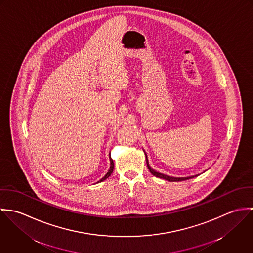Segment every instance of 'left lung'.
Returning <instances> with one entry per match:
<instances>
[{"mask_svg":"<svg viewBox=\"0 0 253 253\" xmlns=\"http://www.w3.org/2000/svg\"><path fill=\"white\" fill-rule=\"evenodd\" d=\"M146 163H147V167H148V169H149V170H150V172L153 174V175H155V176H157V177H159V178H163V179H166V180L170 181V182H173V181H183V180H187V179H191V178H194V177H196V176H198V175H195V176H189V177H180V178H178V177H170V176H169V175H165V174H163V173H160V172H157V171H155L150 166H149V163H148V159H147V156H146Z\"/></svg>","mask_w":253,"mask_h":253,"instance_id":"left-lung-1","label":"left lung"}]
</instances>
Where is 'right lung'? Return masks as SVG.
Wrapping results in <instances>:
<instances>
[{
	"mask_svg": "<svg viewBox=\"0 0 253 253\" xmlns=\"http://www.w3.org/2000/svg\"><path fill=\"white\" fill-rule=\"evenodd\" d=\"M110 163H111V165H110V169H109L108 172L106 173V175L101 179L100 181H98V182H101V181H104L105 179H107L109 176L112 174V172H113V169H114V162H113V160L110 158Z\"/></svg>",
	"mask_w": 253,
	"mask_h": 253,
	"instance_id": "add662e5",
	"label": "right lung"
}]
</instances>
